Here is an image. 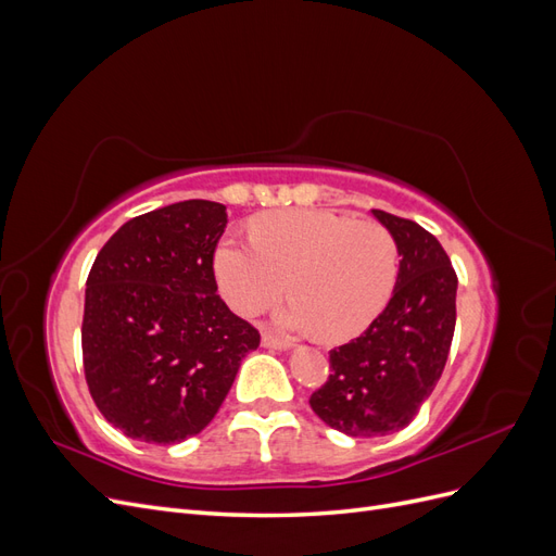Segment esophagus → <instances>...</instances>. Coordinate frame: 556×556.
Masks as SVG:
<instances>
[{
	"label": "esophagus",
	"mask_w": 556,
	"mask_h": 556,
	"mask_svg": "<svg viewBox=\"0 0 556 556\" xmlns=\"http://www.w3.org/2000/svg\"><path fill=\"white\" fill-rule=\"evenodd\" d=\"M262 345H264V348H274V350H288V348H290V341L278 339V336L271 333V331H264V333H262Z\"/></svg>",
	"instance_id": "1"
}]
</instances>
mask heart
Listing matches in <instances>:
<instances>
[{
	"instance_id": "b5f03b06",
	"label": "heart",
	"mask_w": 556,
	"mask_h": 556,
	"mask_svg": "<svg viewBox=\"0 0 556 556\" xmlns=\"http://www.w3.org/2000/svg\"><path fill=\"white\" fill-rule=\"evenodd\" d=\"M252 243L225 239L215 276L227 304L257 315L288 280L292 325L327 343L359 336L382 313L399 274V245L390 229L333 211H276L250 225Z\"/></svg>"
}]
</instances>
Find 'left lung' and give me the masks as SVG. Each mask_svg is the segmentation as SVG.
<instances>
[{"mask_svg":"<svg viewBox=\"0 0 556 556\" xmlns=\"http://www.w3.org/2000/svg\"><path fill=\"white\" fill-rule=\"evenodd\" d=\"M374 215L399 245L394 294L362 336L329 352V378L311 394L323 422L357 439L413 422L443 376L457 323V274L439 239L406 217Z\"/></svg>","mask_w":556,"mask_h":556,"instance_id":"1","label":"left lung"}]
</instances>
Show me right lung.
<instances>
[{
  "mask_svg": "<svg viewBox=\"0 0 556 556\" xmlns=\"http://www.w3.org/2000/svg\"><path fill=\"white\" fill-rule=\"evenodd\" d=\"M225 227L217 201H178L131 217L90 268L83 371L99 413L129 439L174 445L197 435L260 345V331L217 294Z\"/></svg>",
  "mask_w": 556,
  "mask_h": 556,
  "instance_id": "right-lung-1",
  "label": "right lung"
}]
</instances>
